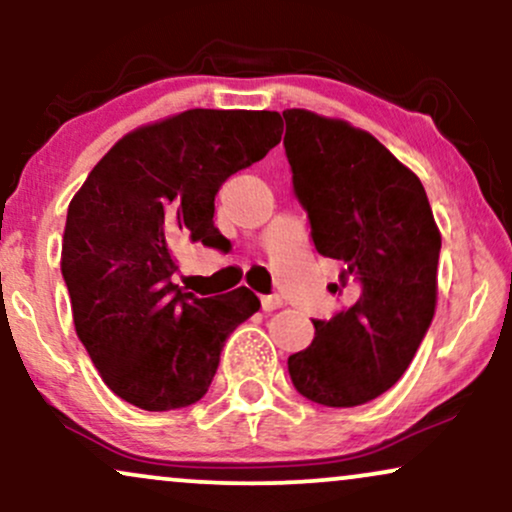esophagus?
I'll list each match as a JSON object with an SVG mask.
<instances>
[{
	"label": "esophagus",
	"instance_id": "34e87169",
	"mask_svg": "<svg viewBox=\"0 0 512 512\" xmlns=\"http://www.w3.org/2000/svg\"><path fill=\"white\" fill-rule=\"evenodd\" d=\"M281 308V298L279 296H262V310L264 313H272V310Z\"/></svg>",
	"mask_w": 512,
	"mask_h": 512
}]
</instances>
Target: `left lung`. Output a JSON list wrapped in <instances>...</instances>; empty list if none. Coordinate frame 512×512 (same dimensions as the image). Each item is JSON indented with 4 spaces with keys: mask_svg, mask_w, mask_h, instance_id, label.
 Returning <instances> with one entry per match:
<instances>
[{
    "mask_svg": "<svg viewBox=\"0 0 512 512\" xmlns=\"http://www.w3.org/2000/svg\"><path fill=\"white\" fill-rule=\"evenodd\" d=\"M293 190L320 255L344 264L354 303L313 320L315 339L289 356L293 387L325 407H358L409 368L438 301L440 231L416 173L373 134L337 117L284 110Z\"/></svg>",
    "mask_w": 512,
    "mask_h": 512,
    "instance_id": "8db88e82",
    "label": "left lung"
}]
</instances>
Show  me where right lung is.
<instances>
[{
	"label": "right lung",
	"instance_id": "1",
	"mask_svg": "<svg viewBox=\"0 0 512 512\" xmlns=\"http://www.w3.org/2000/svg\"><path fill=\"white\" fill-rule=\"evenodd\" d=\"M272 110H185L125 134L67 211L62 276L103 383L146 411L207 395L223 342L260 310L250 289L197 298L173 284L170 245H216L214 197L281 142Z\"/></svg>",
	"mask_w": 512,
	"mask_h": 512
}]
</instances>
